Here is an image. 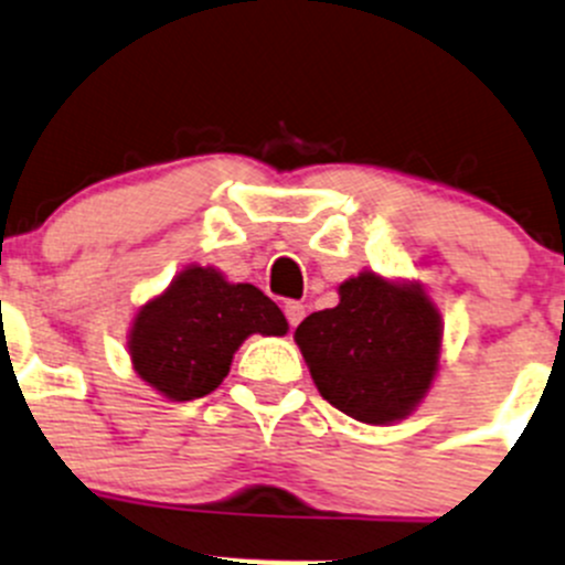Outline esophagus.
<instances>
[{
  "mask_svg": "<svg viewBox=\"0 0 565 565\" xmlns=\"http://www.w3.org/2000/svg\"><path fill=\"white\" fill-rule=\"evenodd\" d=\"M286 319H288V324L291 327H297L299 321L305 319V305L302 302H286Z\"/></svg>",
  "mask_w": 565,
  "mask_h": 565,
  "instance_id": "1",
  "label": "esophagus"
}]
</instances>
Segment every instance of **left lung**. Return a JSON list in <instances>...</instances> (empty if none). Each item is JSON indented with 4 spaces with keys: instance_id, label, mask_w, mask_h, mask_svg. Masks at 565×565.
I'll return each mask as SVG.
<instances>
[{
    "instance_id": "left-lung-1",
    "label": "left lung",
    "mask_w": 565,
    "mask_h": 565,
    "mask_svg": "<svg viewBox=\"0 0 565 565\" xmlns=\"http://www.w3.org/2000/svg\"><path fill=\"white\" fill-rule=\"evenodd\" d=\"M338 297L294 332L319 394L363 424L411 416L438 374V308L422 286L374 271L349 277Z\"/></svg>"
}]
</instances>
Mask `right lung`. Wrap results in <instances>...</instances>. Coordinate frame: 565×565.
I'll list each match as a JSON object with an SVG mask.
<instances>
[{
	"label": "right lung",
	"mask_w": 565,
	"mask_h": 565,
	"mask_svg": "<svg viewBox=\"0 0 565 565\" xmlns=\"http://www.w3.org/2000/svg\"><path fill=\"white\" fill-rule=\"evenodd\" d=\"M252 332L286 335L288 321L260 288L188 266L138 310L127 347L143 383L171 402H191L222 385Z\"/></svg>",
	"instance_id": "1"
}]
</instances>
